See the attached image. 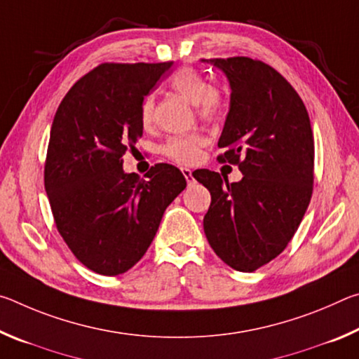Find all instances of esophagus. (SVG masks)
<instances>
[{"label": "esophagus", "instance_id": "esophagus-1", "mask_svg": "<svg viewBox=\"0 0 359 359\" xmlns=\"http://www.w3.org/2000/svg\"><path fill=\"white\" fill-rule=\"evenodd\" d=\"M182 174H184V177H185V180H187V184H188V185H191L193 182H194V179H193V174H191L190 169L184 168V169H182Z\"/></svg>", "mask_w": 359, "mask_h": 359}]
</instances>
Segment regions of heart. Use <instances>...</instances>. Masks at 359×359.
<instances>
[{
  "mask_svg": "<svg viewBox=\"0 0 359 359\" xmlns=\"http://www.w3.org/2000/svg\"><path fill=\"white\" fill-rule=\"evenodd\" d=\"M172 90L184 96L185 100L196 106L198 117L204 121H217L223 112V98L218 90L210 88L205 79L193 68H180L171 77ZM155 114V98L151 95L145 96L141 104V123L142 126L151 125ZM204 141L198 135L174 136L163 144L161 154L179 165H194L201 158Z\"/></svg>",
  "mask_w": 359,
  "mask_h": 359,
  "instance_id": "obj_1",
  "label": "heart"
}]
</instances>
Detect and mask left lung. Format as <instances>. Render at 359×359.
<instances>
[{
	"label": "left lung",
	"mask_w": 359,
	"mask_h": 359,
	"mask_svg": "<svg viewBox=\"0 0 359 359\" xmlns=\"http://www.w3.org/2000/svg\"><path fill=\"white\" fill-rule=\"evenodd\" d=\"M226 74L231 107L220 163L244 177L228 184L209 169L193 177L210 191L204 233L218 258L253 272L277 258L306 214L313 191V133L301 96L280 72L248 57L214 58Z\"/></svg>",
	"instance_id": "8db88e82"
}]
</instances>
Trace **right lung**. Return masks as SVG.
Segmentation results:
<instances>
[{"label": "right lung", "instance_id": "obj_1", "mask_svg": "<svg viewBox=\"0 0 359 359\" xmlns=\"http://www.w3.org/2000/svg\"><path fill=\"white\" fill-rule=\"evenodd\" d=\"M165 63H101L66 93L53 118L44 187L57 229L72 255L101 276L131 269L187 180L168 163L144 179L123 172L142 136L141 104Z\"/></svg>", "mask_w": 359, "mask_h": 359}]
</instances>
